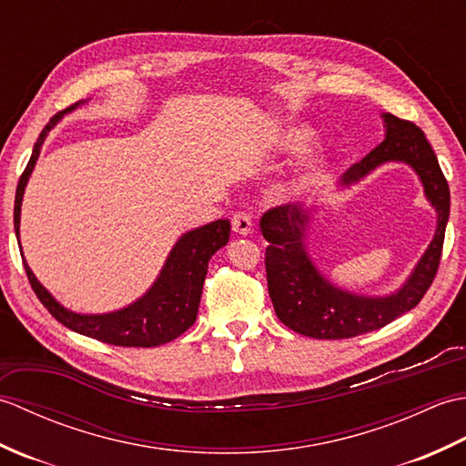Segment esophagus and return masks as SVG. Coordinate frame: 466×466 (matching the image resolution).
Instances as JSON below:
<instances>
[{
	"mask_svg": "<svg viewBox=\"0 0 466 466\" xmlns=\"http://www.w3.org/2000/svg\"><path fill=\"white\" fill-rule=\"evenodd\" d=\"M232 230L240 236H248L252 232V220L248 214H234L232 218Z\"/></svg>",
	"mask_w": 466,
	"mask_h": 466,
	"instance_id": "esophagus-1",
	"label": "esophagus"
}]
</instances>
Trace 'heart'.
Instances as JSON below:
<instances>
[{
  "label": "heart",
  "instance_id": "heart-1",
  "mask_svg": "<svg viewBox=\"0 0 466 466\" xmlns=\"http://www.w3.org/2000/svg\"><path fill=\"white\" fill-rule=\"evenodd\" d=\"M314 142V132L306 126H290L279 136L276 147L284 156H296L309 150ZM330 162L322 156H316L312 160L306 162L290 182V190L296 194H306L312 190H319L320 186L329 182L330 177Z\"/></svg>",
  "mask_w": 466,
  "mask_h": 466
}]
</instances>
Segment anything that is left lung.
<instances>
[{
	"label": "left lung",
	"instance_id": "8db88e82",
	"mask_svg": "<svg viewBox=\"0 0 466 466\" xmlns=\"http://www.w3.org/2000/svg\"><path fill=\"white\" fill-rule=\"evenodd\" d=\"M380 117L384 140L342 174L339 190L359 184L382 164H407L419 176L424 198L437 212V228L429 248L400 289L384 296H366L336 286L314 264L306 240L319 206L284 204L266 212L260 228L268 242L266 279L276 316L294 332L310 339H352L382 329L420 302L439 270L451 212L449 184L420 127L392 114Z\"/></svg>",
	"mask_w": 466,
	"mask_h": 466
}]
</instances>
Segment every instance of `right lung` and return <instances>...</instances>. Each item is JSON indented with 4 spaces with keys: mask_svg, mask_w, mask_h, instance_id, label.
<instances>
[{
    "mask_svg": "<svg viewBox=\"0 0 466 466\" xmlns=\"http://www.w3.org/2000/svg\"><path fill=\"white\" fill-rule=\"evenodd\" d=\"M84 104H87V100L77 102L72 107H67L66 112L56 114L37 137L32 157H29L15 190L14 228L17 238L24 192L29 176H32L35 167L39 150H42L47 134L54 130L59 120ZM228 240H230V220H224V218L182 234L180 240L174 244V248L170 256H167L160 276H157L156 282L152 284V289L132 304L124 306V309L102 314H82L66 309V306L62 302H57L56 296L35 279V274L29 268L25 258L24 268L39 302L46 306L49 314H52L57 322L67 326L69 330L90 336V339L106 344L142 346V349H150V346H160L177 339V336L186 332L196 322L198 306H200L202 299V286L208 272V262H210V258L218 250L224 248ZM19 246H22V242H19Z\"/></svg>",
    "mask_w": 466,
    "mask_h": 466,
    "instance_id": "right-lung-1",
    "label": "right lung"
}]
</instances>
